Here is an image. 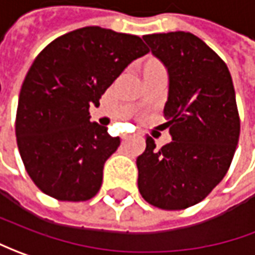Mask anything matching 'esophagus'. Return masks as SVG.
<instances>
[{
    "mask_svg": "<svg viewBox=\"0 0 255 255\" xmlns=\"http://www.w3.org/2000/svg\"><path fill=\"white\" fill-rule=\"evenodd\" d=\"M132 136H135V134H134V135H132V134H123V135H121V138H123L124 141H127V139L132 138Z\"/></svg>",
    "mask_w": 255,
    "mask_h": 255,
    "instance_id": "34e87169",
    "label": "esophagus"
}]
</instances>
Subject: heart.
<instances>
[{"label": "heart", "instance_id": "heart-1", "mask_svg": "<svg viewBox=\"0 0 255 255\" xmlns=\"http://www.w3.org/2000/svg\"><path fill=\"white\" fill-rule=\"evenodd\" d=\"M146 65H152V66H161L159 63H156V62H148Z\"/></svg>", "mask_w": 255, "mask_h": 255}]
</instances>
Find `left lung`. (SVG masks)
I'll return each instance as SVG.
<instances>
[{"instance_id": "1", "label": "left lung", "mask_w": 255, "mask_h": 255, "mask_svg": "<svg viewBox=\"0 0 255 255\" xmlns=\"http://www.w3.org/2000/svg\"><path fill=\"white\" fill-rule=\"evenodd\" d=\"M168 69L163 114L172 141L156 148L146 135L136 158L141 196L163 210L196 205L227 173L240 136L232 76L222 57L190 32L144 35Z\"/></svg>"}]
</instances>
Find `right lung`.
<instances>
[{
  "mask_svg": "<svg viewBox=\"0 0 255 255\" xmlns=\"http://www.w3.org/2000/svg\"><path fill=\"white\" fill-rule=\"evenodd\" d=\"M139 36L100 26L65 33L40 52L23 80L15 120L18 149L33 183L62 202L97 195L120 138L90 123V106L136 57Z\"/></svg>",
  "mask_w": 255,
  "mask_h": 255,
  "instance_id": "1",
  "label": "right lung"
}]
</instances>
